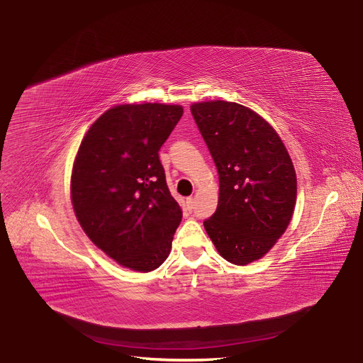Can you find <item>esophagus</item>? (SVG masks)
<instances>
[{
    "label": "esophagus",
    "mask_w": 363,
    "mask_h": 363,
    "mask_svg": "<svg viewBox=\"0 0 363 363\" xmlns=\"http://www.w3.org/2000/svg\"><path fill=\"white\" fill-rule=\"evenodd\" d=\"M185 204H186V208H188V211L191 212L193 208H194V199H193V197H188V199L185 200Z\"/></svg>",
    "instance_id": "esophagus-1"
}]
</instances>
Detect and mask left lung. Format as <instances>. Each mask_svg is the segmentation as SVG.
Segmentation results:
<instances>
[{
    "instance_id": "left-lung-1",
    "label": "left lung",
    "mask_w": 363,
    "mask_h": 363,
    "mask_svg": "<svg viewBox=\"0 0 363 363\" xmlns=\"http://www.w3.org/2000/svg\"><path fill=\"white\" fill-rule=\"evenodd\" d=\"M219 174L216 212L204 230L219 255L249 264L268 253L293 218L296 170L277 130L252 108L231 101L191 106Z\"/></svg>"
}]
</instances>
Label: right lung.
<instances>
[{
	"mask_svg": "<svg viewBox=\"0 0 363 363\" xmlns=\"http://www.w3.org/2000/svg\"><path fill=\"white\" fill-rule=\"evenodd\" d=\"M184 113L179 104H119L95 121L70 178L76 219L88 238L121 266L157 269L182 219L159 150Z\"/></svg>",
	"mask_w": 363,
	"mask_h": 363,
	"instance_id": "add662e5",
	"label": "right lung"
}]
</instances>
